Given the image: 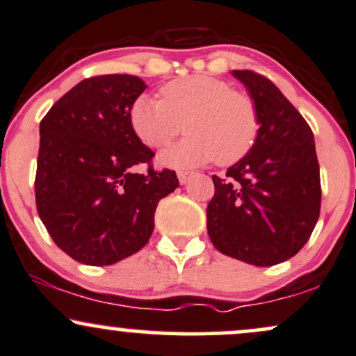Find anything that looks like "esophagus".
Listing matches in <instances>:
<instances>
[{"label":"esophagus","mask_w":356,"mask_h":356,"mask_svg":"<svg viewBox=\"0 0 356 356\" xmlns=\"http://www.w3.org/2000/svg\"><path fill=\"white\" fill-rule=\"evenodd\" d=\"M192 175H194V172H187V170H179V172H177L179 182H181V184H187V182L191 181Z\"/></svg>","instance_id":"1"}]
</instances>
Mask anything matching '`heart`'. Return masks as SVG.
I'll return each instance as SVG.
<instances>
[{
	"mask_svg": "<svg viewBox=\"0 0 356 356\" xmlns=\"http://www.w3.org/2000/svg\"><path fill=\"white\" fill-rule=\"evenodd\" d=\"M132 130L145 145L162 149L182 130L189 134L161 154L172 167L202 165L216 161L232 165L254 149L261 132L256 100L227 80L209 75L175 79L161 88V99L140 95L129 112Z\"/></svg>",
	"mask_w": 356,
	"mask_h": 356,
	"instance_id": "1",
	"label": "heart"
}]
</instances>
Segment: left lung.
<instances>
[{
  "label": "left lung",
  "instance_id": "left-lung-1",
  "mask_svg": "<svg viewBox=\"0 0 356 356\" xmlns=\"http://www.w3.org/2000/svg\"><path fill=\"white\" fill-rule=\"evenodd\" d=\"M256 100L261 132L254 149L212 175L207 232L222 254L275 266L305 246L320 218V164L308 122L266 76L234 70Z\"/></svg>",
  "mask_w": 356,
  "mask_h": 356
}]
</instances>
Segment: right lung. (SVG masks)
Instances as JSON below:
<instances>
[{
	"label": "right lung",
	"instance_id": "1",
	"mask_svg": "<svg viewBox=\"0 0 356 356\" xmlns=\"http://www.w3.org/2000/svg\"><path fill=\"white\" fill-rule=\"evenodd\" d=\"M145 88L134 75L90 76L40 122L36 211L56 246L88 266L140 251L159 201L179 186L174 170H154V152L130 125V107Z\"/></svg>",
	"mask_w": 356,
	"mask_h": 356
}]
</instances>
